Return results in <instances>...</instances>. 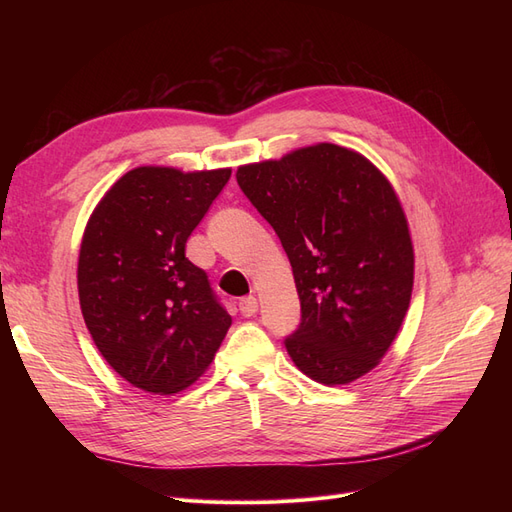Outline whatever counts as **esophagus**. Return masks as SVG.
<instances>
[{"label":"esophagus","instance_id":"obj_1","mask_svg":"<svg viewBox=\"0 0 512 512\" xmlns=\"http://www.w3.org/2000/svg\"><path fill=\"white\" fill-rule=\"evenodd\" d=\"M239 309H241V314H243L245 318L254 316V314L258 312V301H256V297H245V299H241V301H239Z\"/></svg>","mask_w":512,"mask_h":512}]
</instances>
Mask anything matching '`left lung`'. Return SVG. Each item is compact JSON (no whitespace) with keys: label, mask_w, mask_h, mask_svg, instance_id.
<instances>
[{"label":"left lung","mask_w":512,"mask_h":512,"mask_svg":"<svg viewBox=\"0 0 512 512\" xmlns=\"http://www.w3.org/2000/svg\"><path fill=\"white\" fill-rule=\"evenodd\" d=\"M237 183L290 260L301 324L286 350L307 378L348 384L374 369L406 318L414 247L391 181L333 143L243 164Z\"/></svg>","instance_id":"obj_1"}]
</instances>
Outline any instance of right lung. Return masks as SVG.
Wrapping results in <instances>:
<instances>
[{
    "mask_svg": "<svg viewBox=\"0 0 512 512\" xmlns=\"http://www.w3.org/2000/svg\"><path fill=\"white\" fill-rule=\"evenodd\" d=\"M230 168L138 166L108 190L83 232L79 301L91 339L117 374L153 395L188 389L232 324L185 241Z\"/></svg>",
    "mask_w": 512,
    "mask_h": 512,
    "instance_id": "obj_1",
    "label": "right lung"
}]
</instances>
